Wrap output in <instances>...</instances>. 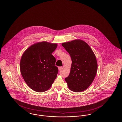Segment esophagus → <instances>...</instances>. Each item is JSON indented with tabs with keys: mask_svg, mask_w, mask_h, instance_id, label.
Masks as SVG:
<instances>
[{
	"mask_svg": "<svg viewBox=\"0 0 122 122\" xmlns=\"http://www.w3.org/2000/svg\"><path fill=\"white\" fill-rule=\"evenodd\" d=\"M58 68H59V70H61L63 68V67H59Z\"/></svg>",
	"mask_w": 122,
	"mask_h": 122,
	"instance_id": "34e87169",
	"label": "esophagus"
}]
</instances>
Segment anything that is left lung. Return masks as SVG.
<instances>
[{
  "label": "left lung",
  "instance_id": "1",
  "mask_svg": "<svg viewBox=\"0 0 122 122\" xmlns=\"http://www.w3.org/2000/svg\"><path fill=\"white\" fill-rule=\"evenodd\" d=\"M62 45L72 61L70 73L65 80L71 91L82 92L91 85L96 74L97 64L95 54L88 44L81 40Z\"/></svg>",
  "mask_w": 122,
  "mask_h": 122
}]
</instances>
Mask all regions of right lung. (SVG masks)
<instances>
[{
    "instance_id": "obj_1",
    "label": "right lung",
    "mask_w": 122,
    "mask_h": 122,
    "mask_svg": "<svg viewBox=\"0 0 122 122\" xmlns=\"http://www.w3.org/2000/svg\"><path fill=\"white\" fill-rule=\"evenodd\" d=\"M57 46L56 44L38 43L27 49L21 57V74L27 85L36 92L48 90L57 77L59 70L52 54Z\"/></svg>"
}]
</instances>
